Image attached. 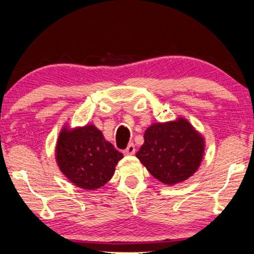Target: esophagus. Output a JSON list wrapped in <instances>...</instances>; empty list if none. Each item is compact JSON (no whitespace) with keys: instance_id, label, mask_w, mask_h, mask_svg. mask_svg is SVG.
Here are the masks:
<instances>
[{"instance_id":"esophagus-1","label":"esophagus","mask_w":254,"mask_h":254,"mask_svg":"<svg viewBox=\"0 0 254 254\" xmlns=\"http://www.w3.org/2000/svg\"><path fill=\"white\" fill-rule=\"evenodd\" d=\"M125 155H134L135 154V145L133 143L128 144V147L125 149Z\"/></svg>"}]
</instances>
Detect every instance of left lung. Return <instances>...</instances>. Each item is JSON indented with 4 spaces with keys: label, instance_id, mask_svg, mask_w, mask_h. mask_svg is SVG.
<instances>
[{
    "label": "left lung",
    "instance_id": "left-lung-1",
    "mask_svg": "<svg viewBox=\"0 0 254 254\" xmlns=\"http://www.w3.org/2000/svg\"><path fill=\"white\" fill-rule=\"evenodd\" d=\"M203 151V137L189 121L179 118L172 123L151 125L136 157L152 177L166 185H175L196 171Z\"/></svg>",
    "mask_w": 254,
    "mask_h": 254
}]
</instances>
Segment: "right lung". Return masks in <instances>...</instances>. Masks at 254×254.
Masks as SVG:
<instances>
[{
    "label": "right lung",
    "mask_w": 254,
    "mask_h": 254,
    "mask_svg": "<svg viewBox=\"0 0 254 254\" xmlns=\"http://www.w3.org/2000/svg\"><path fill=\"white\" fill-rule=\"evenodd\" d=\"M55 152L62 173L76 186L85 190L105 185L124 157L93 125L72 130L64 127L59 135Z\"/></svg>",
    "instance_id": "add662e5"
}]
</instances>
